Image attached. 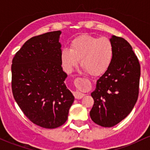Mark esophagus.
<instances>
[{
  "label": "esophagus",
  "instance_id": "esophagus-1",
  "mask_svg": "<svg viewBox=\"0 0 150 150\" xmlns=\"http://www.w3.org/2000/svg\"><path fill=\"white\" fill-rule=\"evenodd\" d=\"M74 96H75V97L76 98V99H82V97L85 96V94H83V93L79 92V91H76V92H74L73 93Z\"/></svg>",
  "mask_w": 150,
  "mask_h": 150
}]
</instances>
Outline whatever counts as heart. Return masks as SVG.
<instances>
[{"mask_svg":"<svg viewBox=\"0 0 150 150\" xmlns=\"http://www.w3.org/2000/svg\"><path fill=\"white\" fill-rule=\"evenodd\" d=\"M113 46L106 37L97 38L84 34L75 38L70 44V49L64 48L61 53L63 68L71 72L80 64L89 75L97 76L104 73L112 63Z\"/></svg>","mask_w":150,"mask_h":150,"instance_id":"obj_1","label":"heart"}]
</instances>
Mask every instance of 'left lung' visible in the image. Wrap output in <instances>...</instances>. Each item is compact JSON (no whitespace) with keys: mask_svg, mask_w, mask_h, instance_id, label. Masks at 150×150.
<instances>
[{"mask_svg":"<svg viewBox=\"0 0 150 150\" xmlns=\"http://www.w3.org/2000/svg\"><path fill=\"white\" fill-rule=\"evenodd\" d=\"M112 63L98 79L91 93L94 103L92 120L102 127H113L131 112L137 100L140 65L132 46L125 39L113 35Z\"/></svg>","mask_w":150,"mask_h":150,"instance_id":"1","label":"left lung"}]
</instances>
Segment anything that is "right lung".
<instances>
[{"mask_svg":"<svg viewBox=\"0 0 150 150\" xmlns=\"http://www.w3.org/2000/svg\"><path fill=\"white\" fill-rule=\"evenodd\" d=\"M61 31L27 41L12 64V90L17 104L34 124L56 128L68 119L75 97L64 81L61 60Z\"/></svg>","mask_w":150,"mask_h":150,"instance_id":"1","label":"right lung"}]
</instances>
